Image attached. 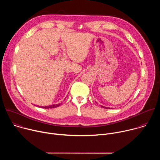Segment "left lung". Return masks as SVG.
Returning a JSON list of instances; mask_svg holds the SVG:
<instances>
[{
    "mask_svg": "<svg viewBox=\"0 0 160 160\" xmlns=\"http://www.w3.org/2000/svg\"><path fill=\"white\" fill-rule=\"evenodd\" d=\"M101 107H102V108H106V109H108V108H106V107H104V106H101ZM109 109H110V108H109Z\"/></svg>",
    "mask_w": 160,
    "mask_h": 160,
    "instance_id": "8db88e82",
    "label": "left lung"
}]
</instances>
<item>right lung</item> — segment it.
Listing matches in <instances>:
<instances>
[{
  "label": "right lung",
  "mask_w": 160,
  "mask_h": 160,
  "mask_svg": "<svg viewBox=\"0 0 160 160\" xmlns=\"http://www.w3.org/2000/svg\"><path fill=\"white\" fill-rule=\"evenodd\" d=\"M61 104H53V105H51V106H41L42 108H45V109H49V108H57L58 106H59ZM40 107V106H38Z\"/></svg>",
  "instance_id": "add662e5"
}]
</instances>
